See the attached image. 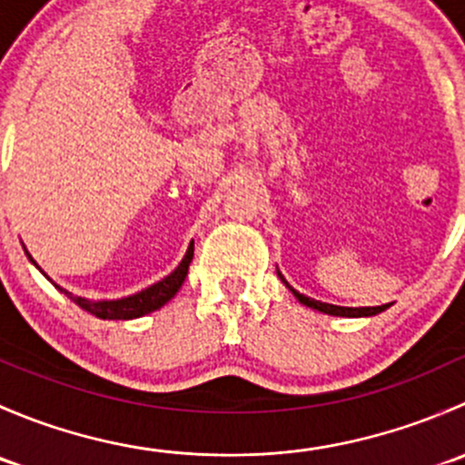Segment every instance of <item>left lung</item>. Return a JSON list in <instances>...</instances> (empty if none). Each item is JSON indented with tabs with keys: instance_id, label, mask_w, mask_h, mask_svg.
Masks as SVG:
<instances>
[{
	"instance_id": "1",
	"label": "left lung",
	"mask_w": 465,
	"mask_h": 465,
	"mask_svg": "<svg viewBox=\"0 0 465 465\" xmlns=\"http://www.w3.org/2000/svg\"><path fill=\"white\" fill-rule=\"evenodd\" d=\"M276 274H279V279L283 281L285 288L290 290V292L294 294V297L299 299V303H303V306L312 308V311H320V312H326V315H332V317H373L378 315V312L387 311L389 303H384V306H367V308H346V306H332V303H323V302H315V299L306 297V294L297 292V290L292 288V285L288 283V281L283 279V274H281L279 270H276Z\"/></svg>"
}]
</instances>
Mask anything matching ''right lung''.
Returning a JSON list of instances; mask_svg holds the SVG:
<instances>
[{
  "label": "right lung",
  "mask_w": 465,
  "mask_h": 465,
  "mask_svg": "<svg viewBox=\"0 0 465 465\" xmlns=\"http://www.w3.org/2000/svg\"><path fill=\"white\" fill-rule=\"evenodd\" d=\"M25 252H26V247H25ZM26 256H29V261L37 267V262L33 261V256L29 254V252H26ZM191 261H193V242L189 245V250H186L184 259H182L180 265H177L171 274L163 276L162 281L148 285V288L142 290V292L130 294V297L98 299V302H94V299H85V297H76V294H72L69 290L55 285L54 281H51L49 276L40 270V267H37V270H40L42 274H45L46 279H49L51 283L60 290V292L67 294V297L72 299L76 306H81L83 311H87L89 315H96L98 320H137V317H143V315H148V312L159 311V308L166 306V303L175 297L177 290H180L182 283H184L186 274H189Z\"/></svg>",
  "instance_id": "obj_1"
}]
</instances>
